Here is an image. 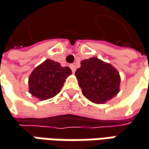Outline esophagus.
<instances>
[{
	"instance_id": "esophagus-1",
	"label": "esophagus",
	"mask_w": 149,
	"mask_h": 149,
	"mask_svg": "<svg viewBox=\"0 0 149 149\" xmlns=\"http://www.w3.org/2000/svg\"><path fill=\"white\" fill-rule=\"evenodd\" d=\"M70 67H71V69H72V72L74 73L75 72H76V66H75V65H71Z\"/></svg>"
}]
</instances>
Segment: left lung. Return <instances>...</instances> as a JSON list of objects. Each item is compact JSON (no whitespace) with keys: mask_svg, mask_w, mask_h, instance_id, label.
<instances>
[{"mask_svg":"<svg viewBox=\"0 0 149 149\" xmlns=\"http://www.w3.org/2000/svg\"><path fill=\"white\" fill-rule=\"evenodd\" d=\"M75 76L84 97L94 104H104L120 91L118 71L97 57L82 61L81 67L77 69Z\"/></svg>","mask_w":149,"mask_h":149,"instance_id":"obj_1","label":"left lung"}]
</instances>
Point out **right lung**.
<instances>
[{
  "instance_id": "1",
  "label": "right lung",
  "mask_w": 149,
  "mask_h": 149,
  "mask_svg": "<svg viewBox=\"0 0 149 149\" xmlns=\"http://www.w3.org/2000/svg\"><path fill=\"white\" fill-rule=\"evenodd\" d=\"M72 74L68 66L62 67L59 62L45 60L35 67L29 77V91L40 100L53 98L59 93L66 79Z\"/></svg>"
}]
</instances>
